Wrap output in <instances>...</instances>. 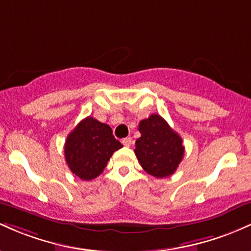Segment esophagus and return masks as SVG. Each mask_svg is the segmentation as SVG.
<instances>
[{
  "label": "esophagus",
  "instance_id": "obj_1",
  "mask_svg": "<svg viewBox=\"0 0 251 251\" xmlns=\"http://www.w3.org/2000/svg\"><path fill=\"white\" fill-rule=\"evenodd\" d=\"M122 143H123V145L126 146V148H129V146H131V144H132V138L131 137L124 138Z\"/></svg>",
  "mask_w": 251,
  "mask_h": 251
}]
</instances>
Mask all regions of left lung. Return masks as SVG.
Instances as JSON below:
<instances>
[{"instance_id": "left-lung-1", "label": "left lung", "mask_w": 251, "mask_h": 251, "mask_svg": "<svg viewBox=\"0 0 251 251\" xmlns=\"http://www.w3.org/2000/svg\"><path fill=\"white\" fill-rule=\"evenodd\" d=\"M140 138L134 153L149 175L165 178L175 174L183 159L184 146L180 135L158 114H151L139 123Z\"/></svg>"}]
</instances>
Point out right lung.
<instances>
[{
  "label": "right lung",
  "mask_w": 251,
  "mask_h": 251,
  "mask_svg": "<svg viewBox=\"0 0 251 251\" xmlns=\"http://www.w3.org/2000/svg\"><path fill=\"white\" fill-rule=\"evenodd\" d=\"M122 148L108 125L87 117L68 134L65 159L80 179L91 180L101 174L113 152Z\"/></svg>",
  "instance_id": "1"
}]
</instances>
